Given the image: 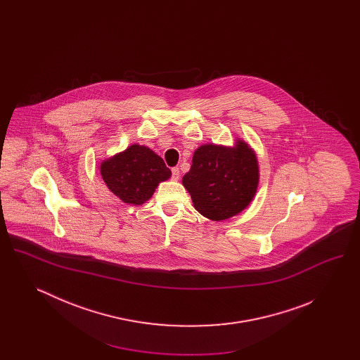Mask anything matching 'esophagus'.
Masks as SVG:
<instances>
[{"instance_id": "34e87169", "label": "esophagus", "mask_w": 360, "mask_h": 360, "mask_svg": "<svg viewBox=\"0 0 360 360\" xmlns=\"http://www.w3.org/2000/svg\"><path fill=\"white\" fill-rule=\"evenodd\" d=\"M172 172V179H174V181H178V179H179V169H178V167H174Z\"/></svg>"}]
</instances>
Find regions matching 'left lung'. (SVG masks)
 I'll list each match as a JSON object with an SVG mask.
<instances>
[{
  "label": "left lung",
  "mask_w": 360,
  "mask_h": 360,
  "mask_svg": "<svg viewBox=\"0 0 360 360\" xmlns=\"http://www.w3.org/2000/svg\"><path fill=\"white\" fill-rule=\"evenodd\" d=\"M182 184L204 217L212 221L231 219L250 205L257 194V154L241 139H236L233 147L207 143L194 151Z\"/></svg>",
  "instance_id": "1"
}]
</instances>
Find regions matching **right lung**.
<instances>
[{"label": "right lung", "mask_w": 360, "mask_h": 360, "mask_svg": "<svg viewBox=\"0 0 360 360\" xmlns=\"http://www.w3.org/2000/svg\"><path fill=\"white\" fill-rule=\"evenodd\" d=\"M100 172L109 190L122 202L132 205H143L158 185L172 176L163 159L140 144H132L103 160Z\"/></svg>", "instance_id": "1"}]
</instances>
